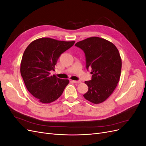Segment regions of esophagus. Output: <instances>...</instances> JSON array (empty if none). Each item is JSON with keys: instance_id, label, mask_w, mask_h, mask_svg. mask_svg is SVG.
<instances>
[{"instance_id": "1", "label": "esophagus", "mask_w": 146, "mask_h": 146, "mask_svg": "<svg viewBox=\"0 0 146 146\" xmlns=\"http://www.w3.org/2000/svg\"><path fill=\"white\" fill-rule=\"evenodd\" d=\"M73 82L75 83H81L80 80H73Z\"/></svg>"}]
</instances>
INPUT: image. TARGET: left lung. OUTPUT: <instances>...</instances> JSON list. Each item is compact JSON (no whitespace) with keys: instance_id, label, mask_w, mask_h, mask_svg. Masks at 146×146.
<instances>
[{"instance_id":"obj_1","label":"left lung","mask_w":146,"mask_h":146,"mask_svg":"<svg viewBox=\"0 0 146 146\" xmlns=\"http://www.w3.org/2000/svg\"><path fill=\"white\" fill-rule=\"evenodd\" d=\"M75 46L85 53L86 68L91 69V80L85 81L88 91L83 95L91 102H103L111 95L121 76L122 61L116 47L105 39L91 37Z\"/></svg>"}]
</instances>
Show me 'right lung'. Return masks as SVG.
<instances>
[{
  "mask_svg": "<svg viewBox=\"0 0 146 146\" xmlns=\"http://www.w3.org/2000/svg\"><path fill=\"white\" fill-rule=\"evenodd\" d=\"M75 41L39 38L26 48L21 63V74L30 93L43 104H48L62 94L69 80L50 76L59 57Z\"/></svg>",
  "mask_w": 146,
  "mask_h": 146,
  "instance_id": "1",
  "label": "right lung"
}]
</instances>
